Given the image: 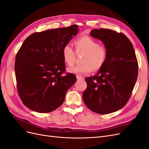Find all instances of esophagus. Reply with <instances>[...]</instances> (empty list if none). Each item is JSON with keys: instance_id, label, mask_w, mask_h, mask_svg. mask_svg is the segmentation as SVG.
Segmentation results:
<instances>
[{"instance_id": "obj_1", "label": "esophagus", "mask_w": 149, "mask_h": 149, "mask_svg": "<svg viewBox=\"0 0 149 149\" xmlns=\"http://www.w3.org/2000/svg\"><path fill=\"white\" fill-rule=\"evenodd\" d=\"M76 78H77V80H81V79H84L83 77H82V76H79V75L76 76Z\"/></svg>"}]
</instances>
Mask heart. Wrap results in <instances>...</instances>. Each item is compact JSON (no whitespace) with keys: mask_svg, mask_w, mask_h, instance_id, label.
<instances>
[{"mask_svg":"<svg viewBox=\"0 0 149 149\" xmlns=\"http://www.w3.org/2000/svg\"><path fill=\"white\" fill-rule=\"evenodd\" d=\"M77 54H84L82 59L83 64L73 66L68 69L69 73L83 75L91 73L93 68L98 70L102 67L106 60L107 51L106 48L101 45L96 40L89 36H83L76 39L73 43ZM63 61L68 66L73 65L75 53L70 46L65 45L62 49Z\"/></svg>","mask_w":149,"mask_h":149,"instance_id":"obj_1","label":"heart"}]
</instances>
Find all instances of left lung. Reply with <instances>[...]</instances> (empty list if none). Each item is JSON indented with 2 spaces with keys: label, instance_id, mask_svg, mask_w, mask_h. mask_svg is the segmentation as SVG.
Wrapping results in <instances>:
<instances>
[{
  "label": "left lung",
  "instance_id": "8db88e82",
  "mask_svg": "<svg viewBox=\"0 0 149 149\" xmlns=\"http://www.w3.org/2000/svg\"><path fill=\"white\" fill-rule=\"evenodd\" d=\"M90 35L104 45V64L93 77L86 78L83 94L86 106L100 114L123 108L131 96L138 76V63L132 43L125 35L109 29H94Z\"/></svg>",
  "mask_w": 149,
  "mask_h": 149
}]
</instances>
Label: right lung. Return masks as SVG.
Here are the masks:
<instances>
[{"mask_svg": "<svg viewBox=\"0 0 149 149\" xmlns=\"http://www.w3.org/2000/svg\"><path fill=\"white\" fill-rule=\"evenodd\" d=\"M78 25L30 35L18 52L15 62L17 90L22 102L40 113L55 110L76 81L72 73L63 74L62 49L78 33Z\"/></svg>", "mask_w": 149, "mask_h": 149, "instance_id": "1", "label": "right lung"}]
</instances>
